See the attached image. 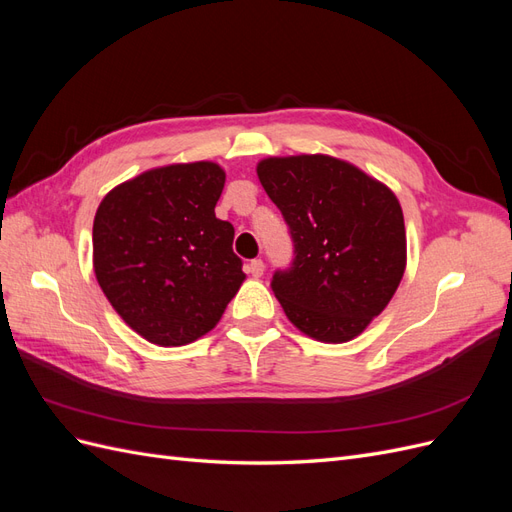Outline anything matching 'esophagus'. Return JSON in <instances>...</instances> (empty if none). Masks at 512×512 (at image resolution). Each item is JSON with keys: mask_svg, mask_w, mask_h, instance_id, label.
<instances>
[{"mask_svg": "<svg viewBox=\"0 0 512 512\" xmlns=\"http://www.w3.org/2000/svg\"><path fill=\"white\" fill-rule=\"evenodd\" d=\"M247 271H250L254 277H260L262 273H265V262H262L260 258H254L250 265H247Z\"/></svg>", "mask_w": 512, "mask_h": 512, "instance_id": "esophagus-1", "label": "esophagus"}]
</instances>
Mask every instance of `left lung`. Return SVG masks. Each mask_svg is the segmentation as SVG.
I'll return each mask as SVG.
<instances>
[{
    "mask_svg": "<svg viewBox=\"0 0 512 512\" xmlns=\"http://www.w3.org/2000/svg\"><path fill=\"white\" fill-rule=\"evenodd\" d=\"M256 173L294 243L292 265L273 275L277 301L305 335L350 342L389 305L406 271L397 196L322 153L260 160Z\"/></svg>",
    "mask_w": 512,
    "mask_h": 512,
    "instance_id": "left-lung-1",
    "label": "left lung"
}]
</instances>
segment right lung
I'll return each mask as SVG.
<instances>
[{"label": "right lung", "mask_w": 512, "mask_h": 512, "mask_svg": "<svg viewBox=\"0 0 512 512\" xmlns=\"http://www.w3.org/2000/svg\"><path fill=\"white\" fill-rule=\"evenodd\" d=\"M224 181L215 162L168 164L117 185L96 211V280L151 344L196 342L245 280L235 228L215 218Z\"/></svg>", "instance_id": "right-lung-1"}]
</instances>
